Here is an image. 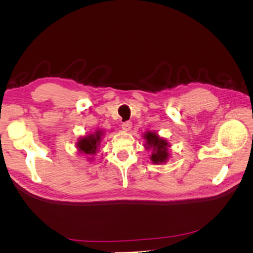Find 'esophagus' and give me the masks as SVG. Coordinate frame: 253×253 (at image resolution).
<instances>
[{
	"instance_id": "esophagus-1",
	"label": "esophagus",
	"mask_w": 253,
	"mask_h": 253,
	"mask_svg": "<svg viewBox=\"0 0 253 253\" xmlns=\"http://www.w3.org/2000/svg\"><path fill=\"white\" fill-rule=\"evenodd\" d=\"M121 126H122V129H124V131L128 132L132 127V122L131 121H126V122H124V124H122Z\"/></svg>"
}]
</instances>
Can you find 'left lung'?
<instances>
[{
  "label": "left lung",
  "instance_id": "obj_1",
  "mask_svg": "<svg viewBox=\"0 0 253 253\" xmlns=\"http://www.w3.org/2000/svg\"><path fill=\"white\" fill-rule=\"evenodd\" d=\"M143 138L145 140L144 148L147 150H152L151 162L155 165H162L167 163L170 157L169 148L171 144L167 141V139L160 137L156 132L148 131L143 134Z\"/></svg>",
  "mask_w": 253,
  "mask_h": 253
}]
</instances>
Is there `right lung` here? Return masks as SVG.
Returning a JSON list of instances; mask_svg holds the SVG:
<instances>
[{
    "label": "right lung",
    "instance_id": "right-lung-1",
    "mask_svg": "<svg viewBox=\"0 0 253 253\" xmlns=\"http://www.w3.org/2000/svg\"><path fill=\"white\" fill-rule=\"evenodd\" d=\"M104 135V132L102 129H97L96 132L93 134H88L81 137V138L77 142V149L78 152L81 153V154H85V155H95L97 151L99 150V145L101 143L102 136ZM89 160L93 158L88 157Z\"/></svg>",
    "mask_w": 253,
    "mask_h": 253
}]
</instances>
